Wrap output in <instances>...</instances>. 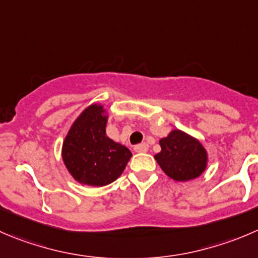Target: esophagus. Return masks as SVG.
Wrapping results in <instances>:
<instances>
[{"mask_svg": "<svg viewBox=\"0 0 258 258\" xmlns=\"http://www.w3.org/2000/svg\"><path fill=\"white\" fill-rule=\"evenodd\" d=\"M147 150H149V145L146 142H142V144L135 146V151L136 152H146Z\"/></svg>", "mask_w": 258, "mask_h": 258, "instance_id": "obj_1", "label": "esophagus"}]
</instances>
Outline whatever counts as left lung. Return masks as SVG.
Listing matches in <instances>:
<instances>
[{"label":"left lung","instance_id":"obj_1","mask_svg":"<svg viewBox=\"0 0 258 258\" xmlns=\"http://www.w3.org/2000/svg\"><path fill=\"white\" fill-rule=\"evenodd\" d=\"M161 151L155 160L162 171L175 181L197 179L208 166V151L201 141L181 130H171L159 141Z\"/></svg>","mask_w":258,"mask_h":258}]
</instances>
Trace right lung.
Here are the masks:
<instances>
[{
    "instance_id": "right-lung-1",
    "label": "right lung",
    "mask_w": 258,
    "mask_h": 258,
    "mask_svg": "<svg viewBox=\"0 0 258 258\" xmlns=\"http://www.w3.org/2000/svg\"><path fill=\"white\" fill-rule=\"evenodd\" d=\"M108 111L92 103L72 123L62 141L61 157L76 181L89 186H104L118 179L132 154L124 145L106 134Z\"/></svg>"
}]
</instances>
